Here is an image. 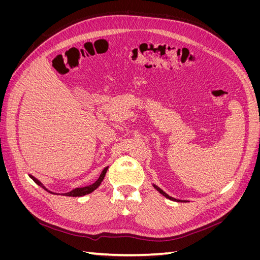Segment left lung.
Here are the masks:
<instances>
[{
  "instance_id": "8db88e82",
  "label": "left lung",
  "mask_w": 260,
  "mask_h": 260,
  "mask_svg": "<svg viewBox=\"0 0 260 260\" xmlns=\"http://www.w3.org/2000/svg\"><path fill=\"white\" fill-rule=\"evenodd\" d=\"M153 186H154V188H156L157 191H158L162 196H165V198L166 199H169V200H171V201H175V202H183V201H181V200H177V199H175V198H172V196H169L166 192H164L160 187H158L157 185H155V184H153Z\"/></svg>"
}]
</instances>
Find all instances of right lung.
<instances>
[{"label":"right lung","instance_id":"1","mask_svg":"<svg viewBox=\"0 0 260 260\" xmlns=\"http://www.w3.org/2000/svg\"><path fill=\"white\" fill-rule=\"evenodd\" d=\"M107 169H108V167H105V168L103 169V171L101 172V175H100L99 179H98L94 183H92V184H90V185H86V186L75 187V188H73L72 191H69V192H67V193H61V194H62V195H65V196H83V195H86V194H90V193H92L94 190H96V188L101 185L102 181H103V179H104V177H105V175H106V171H107ZM29 177H30L31 179H32L38 185H40L42 188H44L45 191H48V192H50V193H52V194H60V193H54V192L50 191L48 187H45V185L41 182L40 180H38V179H37V178H35L32 175H30V174H29Z\"/></svg>","mask_w":260,"mask_h":260}]
</instances>
